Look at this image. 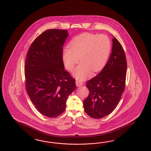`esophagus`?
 I'll return each instance as SVG.
<instances>
[{"label": "esophagus", "instance_id": "1", "mask_svg": "<svg viewBox=\"0 0 151 151\" xmlns=\"http://www.w3.org/2000/svg\"><path fill=\"white\" fill-rule=\"evenodd\" d=\"M76 84L77 86H80L81 85H83L84 84V83L83 81H80V80H77L76 81Z\"/></svg>", "mask_w": 151, "mask_h": 151}]
</instances>
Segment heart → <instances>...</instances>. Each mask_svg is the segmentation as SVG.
Instances as JSON below:
<instances>
[{"instance_id": "b5f03b06", "label": "heart", "mask_w": 151, "mask_h": 151, "mask_svg": "<svg viewBox=\"0 0 151 151\" xmlns=\"http://www.w3.org/2000/svg\"><path fill=\"white\" fill-rule=\"evenodd\" d=\"M63 52L65 66L72 70L80 59L81 64L74 70V75L79 79L87 77L90 70L96 72L101 70L109 58L111 44L104 34L96 35L85 32L78 35Z\"/></svg>"}]
</instances>
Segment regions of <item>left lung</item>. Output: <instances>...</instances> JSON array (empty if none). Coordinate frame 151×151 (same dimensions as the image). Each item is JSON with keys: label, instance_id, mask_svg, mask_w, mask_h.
Instances as JSON below:
<instances>
[{"label": "left lung", "instance_id": "obj_1", "mask_svg": "<svg viewBox=\"0 0 151 151\" xmlns=\"http://www.w3.org/2000/svg\"><path fill=\"white\" fill-rule=\"evenodd\" d=\"M126 57L115 37L112 39V53L97 76L87 81L89 95L83 102L85 112L94 119H101L116 108L126 85Z\"/></svg>", "mask_w": 151, "mask_h": 151}]
</instances>
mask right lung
Instances as JSON below:
<instances>
[{"label": "right lung", "instance_id": "obj_1", "mask_svg": "<svg viewBox=\"0 0 151 151\" xmlns=\"http://www.w3.org/2000/svg\"><path fill=\"white\" fill-rule=\"evenodd\" d=\"M68 31L48 29L32 42L25 58V86L32 103L44 116L56 117L66 109L76 80L64 70L63 52Z\"/></svg>", "mask_w": 151, "mask_h": 151}]
</instances>
